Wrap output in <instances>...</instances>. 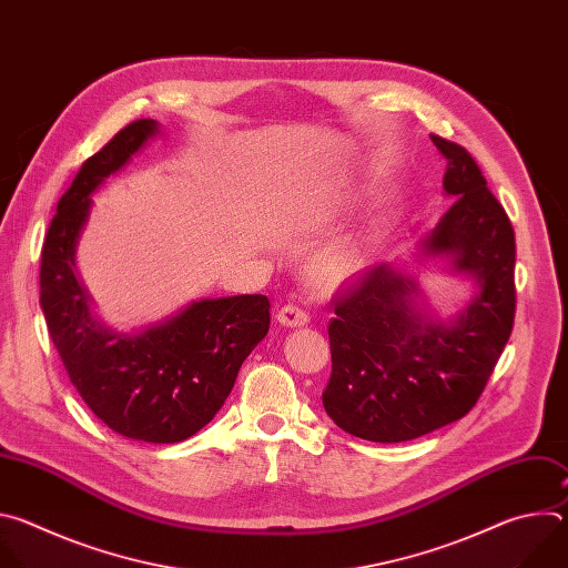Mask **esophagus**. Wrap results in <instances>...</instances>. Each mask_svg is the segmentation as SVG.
Returning <instances> with one entry per match:
<instances>
[{"mask_svg": "<svg viewBox=\"0 0 568 568\" xmlns=\"http://www.w3.org/2000/svg\"><path fill=\"white\" fill-rule=\"evenodd\" d=\"M276 321L281 323V326H285V328H301V326H307L310 316H307L305 310H301L296 305H285V307L278 310Z\"/></svg>", "mask_w": 568, "mask_h": 568, "instance_id": "esophagus-1", "label": "esophagus"}]
</instances>
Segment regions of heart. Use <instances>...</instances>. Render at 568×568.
<instances>
[{
	"label": "heart",
	"mask_w": 568,
	"mask_h": 568,
	"mask_svg": "<svg viewBox=\"0 0 568 568\" xmlns=\"http://www.w3.org/2000/svg\"><path fill=\"white\" fill-rule=\"evenodd\" d=\"M342 206H344L342 197L331 200L326 206H323V215H333ZM377 242H379V229L373 224L359 226L355 231H348L331 240L314 258L316 278L326 283H342L355 276L366 267V263L375 254Z\"/></svg>",
	"instance_id": "obj_1"
}]
</instances>
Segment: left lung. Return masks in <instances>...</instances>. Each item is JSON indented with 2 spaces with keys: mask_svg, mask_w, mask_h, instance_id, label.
I'll return each instance as SVG.
<instances>
[{
  "mask_svg": "<svg viewBox=\"0 0 568 568\" xmlns=\"http://www.w3.org/2000/svg\"><path fill=\"white\" fill-rule=\"evenodd\" d=\"M447 159L443 193L454 197L418 240L412 264L475 283L466 305L438 317L407 261L382 263L337 296L331 321L333 375L323 407L344 432L402 443L460 420L488 384L515 321V231L471 154L432 134Z\"/></svg>",
  "mask_w": 568,
  "mask_h": 568,
  "instance_id": "obj_1",
  "label": "left lung"
}]
</instances>
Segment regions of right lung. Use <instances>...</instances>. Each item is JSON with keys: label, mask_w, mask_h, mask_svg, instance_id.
I'll return each instance as SVG.
<instances>
[{"label": "right lung", "mask_w": 568, "mask_h": 568, "mask_svg": "<svg viewBox=\"0 0 568 568\" xmlns=\"http://www.w3.org/2000/svg\"><path fill=\"white\" fill-rule=\"evenodd\" d=\"M159 132L156 121L139 119L78 171L42 247L40 307L71 384L97 418L132 440L180 443L222 409L242 362L270 331V301L200 298L132 333L105 326L94 312L75 267L92 195Z\"/></svg>", "instance_id": "1"}]
</instances>
